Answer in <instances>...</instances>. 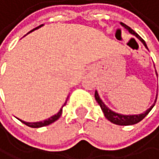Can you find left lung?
<instances>
[{
  "instance_id": "1",
  "label": "left lung",
  "mask_w": 159,
  "mask_h": 159,
  "mask_svg": "<svg viewBox=\"0 0 159 159\" xmlns=\"http://www.w3.org/2000/svg\"><path fill=\"white\" fill-rule=\"evenodd\" d=\"M121 25L124 27V28H126L127 30L129 31V32L131 34H133V35H135L138 39H139L142 43H143L145 45V48H147V45L146 43H145V41L142 39V38L138 35V34L134 31L133 29H131L129 26H127L126 24H124L121 22ZM156 75H157V73H156ZM94 96H95V99L96 101L98 102V104L100 106V108L103 111V114H104V117H106L108 121L111 122L112 124H116V125H119V126H129V125H134V124H137V123H139L140 121H142L146 116L148 115V112L152 110V107H154V104L156 102V98H157V95H156V98H155V101H154V103H153V106H151L150 107L148 108V110L146 111H144L143 114H140V115H129V116H127V115H122V114H118V112H115V111H112L111 110H110L106 104L103 103V101L100 99V97L98 95V93H97V91H95V93H94Z\"/></svg>"
}]
</instances>
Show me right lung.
Listing matches in <instances>:
<instances>
[{
    "label": "right lung",
    "mask_w": 159,
    "mask_h": 159,
    "mask_svg": "<svg viewBox=\"0 0 159 159\" xmlns=\"http://www.w3.org/2000/svg\"><path fill=\"white\" fill-rule=\"evenodd\" d=\"M42 25H40V26H38V27H36V28H34V29H32L31 31H29L28 33H30V32H32L33 30H35V29H38L39 27H41ZM68 99V98H67ZM66 102H67V100H66ZM66 102L64 103V106L66 104ZM63 106V107H64ZM62 112H63V107L61 108L60 110V111L58 112V114H56L55 116H52V117H51V118H48V119H47V120H44V121H40V122H35V123H28V122H24V121H22V120H20L23 124H25L26 126H28V127H31V128H40V127H44V126H48V125H51V124H52L53 122H56L57 120H58L60 117H61V115H62Z\"/></svg>",
    "instance_id": "1"
}]
</instances>
